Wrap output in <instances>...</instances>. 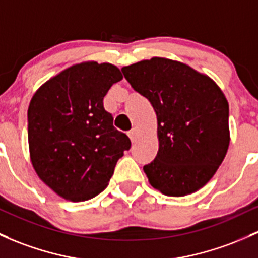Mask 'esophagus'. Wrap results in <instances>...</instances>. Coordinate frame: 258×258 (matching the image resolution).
<instances>
[{"mask_svg": "<svg viewBox=\"0 0 258 258\" xmlns=\"http://www.w3.org/2000/svg\"><path fill=\"white\" fill-rule=\"evenodd\" d=\"M128 137L130 138V140H132V143H135V140H137L138 138V132L135 129H132L130 132H128Z\"/></svg>", "mask_w": 258, "mask_h": 258, "instance_id": "obj_1", "label": "esophagus"}]
</instances>
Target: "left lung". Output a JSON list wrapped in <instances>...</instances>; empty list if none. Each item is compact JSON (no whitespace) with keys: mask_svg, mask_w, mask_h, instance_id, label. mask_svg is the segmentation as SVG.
Returning a JSON list of instances; mask_svg holds the SVG:
<instances>
[{"mask_svg":"<svg viewBox=\"0 0 258 258\" xmlns=\"http://www.w3.org/2000/svg\"><path fill=\"white\" fill-rule=\"evenodd\" d=\"M157 117L159 151L144 172L166 196L196 192L214 176L228 151L229 104L212 79L163 57L121 69Z\"/></svg>","mask_w":258,"mask_h":258,"instance_id":"1","label":"left lung"}]
</instances>
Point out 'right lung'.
Instances as JSON below:
<instances>
[{
    "instance_id": "right-lung-1",
    "label": "right lung",
    "mask_w": 258,
    "mask_h": 258,
    "mask_svg": "<svg viewBox=\"0 0 258 258\" xmlns=\"http://www.w3.org/2000/svg\"><path fill=\"white\" fill-rule=\"evenodd\" d=\"M123 79L96 61L66 69L35 92L28 108L30 160L39 178L62 198L84 202L107 187L129 138L113 126L103 98Z\"/></svg>"
}]
</instances>
